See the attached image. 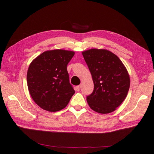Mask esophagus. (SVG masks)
Segmentation results:
<instances>
[{"instance_id": "1", "label": "esophagus", "mask_w": 154, "mask_h": 154, "mask_svg": "<svg viewBox=\"0 0 154 154\" xmlns=\"http://www.w3.org/2000/svg\"><path fill=\"white\" fill-rule=\"evenodd\" d=\"M75 89H76L77 91H79L80 89H81V85L76 86V87H75Z\"/></svg>"}]
</instances>
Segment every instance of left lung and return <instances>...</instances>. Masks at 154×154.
<instances>
[{"label":"left lung","mask_w":154,"mask_h":154,"mask_svg":"<svg viewBox=\"0 0 154 154\" xmlns=\"http://www.w3.org/2000/svg\"><path fill=\"white\" fill-rule=\"evenodd\" d=\"M82 54L94 83V91L87 97L88 106L99 113L114 112L125 100L130 87L127 68L108 50L91 48Z\"/></svg>","instance_id":"8db88e82"}]
</instances>
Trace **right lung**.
Returning <instances> with one entry per match:
<instances>
[{
    "label": "right lung",
    "mask_w": 154,
    "mask_h": 154,
    "mask_svg": "<svg viewBox=\"0 0 154 154\" xmlns=\"http://www.w3.org/2000/svg\"><path fill=\"white\" fill-rule=\"evenodd\" d=\"M75 54L63 49L47 51L35 58L27 70L28 90L33 101L46 111L65 108L75 91L69 83L67 66Z\"/></svg>",
    "instance_id": "obj_1"
}]
</instances>
